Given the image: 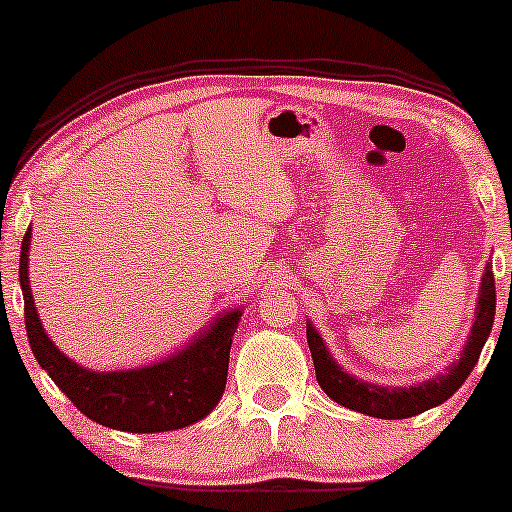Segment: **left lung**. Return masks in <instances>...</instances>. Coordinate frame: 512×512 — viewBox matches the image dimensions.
Instances as JSON below:
<instances>
[{
  "mask_svg": "<svg viewBox=\"0 0 512 512\" xmlns=\"http://www.w3.org/2000/svg\"><path fill=\"white\" fill-rule=\"evenodd\" d=\"M493 315H496V284H493L491 264H486L479 284L472 330L467 334V342L462 346L460 358L452 366L445 368L443 373L433 375V378L421 380V383L414 385L397 387L368 383V380L356 378L349 370H344L334 361L325 339L320 337V332L308 320L305 334H308L317 385L334 402L351 411H358V414L375 416V419H409V416L421 414V411L438 407V404H443L445 399H450L460 390L467 375L477 366L481 349H484L486 339H489Z\"/></svg>",
  "mask_w": 512,
  "mask_h": 512,
  "instance_id": "obj_1",
  "label": "left lung"
}]
</instances>
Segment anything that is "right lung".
Segmentation results:
<instances>
[{"label":"right lung","mask_w":512,"mask_h":512,"mask_svg":"<svg viewBox=\"0 0 512 512\" xmlns=\"http://www.w3.org/2000/svg\"><path fill=\"white\" fill-rule=\"evenodd\" d=\"M31 228L21 240L19 281L28 344L40 368L96 424L127 433H163L197 424L226 390L228 358L243 308L219 313L182 349L125 370H91L57 349L35 310L28 276Z\"/></svg>","instance_id":"1"}]
</instances>
